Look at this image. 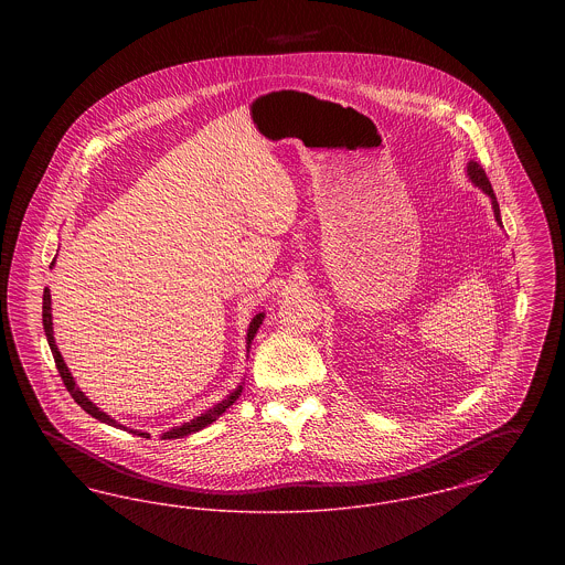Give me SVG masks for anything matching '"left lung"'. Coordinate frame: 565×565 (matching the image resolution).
<instances>
[{"mask_svg": "<svg viewBox=\"0 0 565 565\" xmlns=\"http://www.w3.org/2000/svg\"><path fill=\"white\" fill-rule=\"evenodd\" d=\"M466 171H468V178L472 180V184L483 190L484 194L491 199V205H493V214H495L498 224L502 226V217H500V205H498V201H495V194H493V189H491V184H489V178L484 175L483 167H481V164H479L477 161H470L468 162V167H466Z\"/></svg>", "mask_w": 565, "mask_h": 565, "instance_id": "8db88e82", "label": "left lung"}]
</instances>
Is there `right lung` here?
<instances>
[{
    "label": "right lung",
    "instance_id": "add662e5",
    "mask_svg": "<svg viewBox=\"0 0 565 565\" xmlns=\"http://www.w3.org/2000/svg\"><path fill=\"white\" fill-rule=\"evenodd\" d=\"M54 267V260L51 263V269ZM265 320V313H256L254 316V320L249 322V328H247V339H245V350L249 353V345H252V341H254V337H256V332H258V328H260V323ZM42 323H44V332H46V339H49V345H51V351H53L54 364H56V371H58V375L63 379V383H65V387H67V392L72 394V398L76 401V403L81 404L82 408L90 415V417H95V419H99V422H104V424H108V426H114V428H120V430L131 431V434H137V436H143V438H148L150 434L148 431H139V430H129V428H125L122 424H118L116 419H111L109 415H106L99 406H95V404L90 403L84 394H82L81 390L76 387V381H74V376L72 373L67 371V364L63 362V358H61V351L56 348V343H54L53 337V313H51V290L46 288L44 290V300H42ZM243 385H239L237 390H233L224 401H220V403L214 404L210 411H205V413H201L199 417H194V419H190L189 424H182V426H178V428H171L169 431H162L161 438L164 440H171V438H184V436H189V434H194V431L203 430V428H207L212 422H215L231 404L235 403L239 396H242Z\"/></svg>",
    "mask_w": 565,
    "mask_h": 565
}]
</instances>
